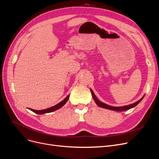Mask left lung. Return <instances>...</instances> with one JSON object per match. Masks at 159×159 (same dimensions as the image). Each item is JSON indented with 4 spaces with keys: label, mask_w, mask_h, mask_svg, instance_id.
I'll return each mask as SVG.
<instances>
[{
    "label": "left lung",
    "mask_w": 159,
    "mask_h": 159,
    "mask_svg": "<svg viewBox=\"0 0 159 159\" xmlns=\"http://www.w3.org/2000/svg\"><path fill=\"white\" fill-rule=\"evenodd\" d=\"M90 91L92 92V97L93 98L95 102V103L97 105H98V106L101 107V108H107V109H109V110H114V111H118V112H121V111H125V110H127L129 109H130L134 107H136L139 103L143 99L144 95L142 97V98L139 100L137 102H134V103H133V104H130V105H125V106H123V107H112V106H110V105H108L107 104H105V103L102 102L101 101H100L98 98L95 96V93H93L92 89H90Z\"/></svg>",
    "instance_id": "left-lung-1"
}]
</instances>
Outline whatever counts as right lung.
<instances>
[{"instance_id": "add662e5", "label": "right lung", "mask_w": 159, "mask_h": 159, "mask_svg": "<svg viewBox=\"0 0 159 159\" xmlns=\"http://www.w3.org/2000/svg\"><path fill=\"white\" fill-rule=\"evenodd\" d=\"M69 98H70V95H67L63 101H61L60 102L58 103L57 105H54V107H52L49 108L44 109V110H33V109H31V108H29V109H30V110H32V112H35L36 114H45V113H49V112L55 111V110H57L60 108L61 107H63V106L66 104V103L67 102V101H68Z\"/></svg>"}]
</instances>
